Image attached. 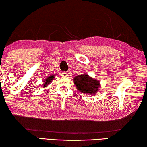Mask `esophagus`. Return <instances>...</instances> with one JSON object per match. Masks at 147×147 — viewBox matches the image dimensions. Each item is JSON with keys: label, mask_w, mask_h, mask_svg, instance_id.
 <instances>
[{"label": "esophagus", "mask_w": 147, "mask_h": 147, "mask_svg": "<svg viewBox=\"0 0 147 147\" xmlns=\"http://www.w3.org/2000/svg\"><path fill=\"white\" fill-rule=\"evenodd\" d=\"M61 75H62V76H63V77H68V74H67L66 72H62Z\"/></svg>", "instance_id": "1"}]
</instances>
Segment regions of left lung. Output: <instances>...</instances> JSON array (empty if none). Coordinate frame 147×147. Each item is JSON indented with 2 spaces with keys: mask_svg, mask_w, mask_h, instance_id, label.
Wrapping results in <instances>:
<instances>
[{
  "mask_svg": "<svg viewBox=\"0 0 147 147\" xmlns=\"http://www.w3.org/2000/svg\"><path fill=\"white\" fill-rule=\"evenodd\" d=\"M74 81L77 89L80 92L85 93L86 94H95L100 87L99 81L90 78L86 74L76 76L74 78Z\"/></svg>",
  "mask_w": 147,
  "mask_h": 147,
  "instance_id": "8db88e82",
  "label": "left lung"
}]
</instances>
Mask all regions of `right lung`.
<instances>
[{
	"mask_svg": "<svg viewBox=\"0 0 147 147\" xmlns=\"http://www.w3.org/2000/svg\"><path fill=\"white\" fill-rule=\"evenodd\" d=\"M54 76H55L54 75H53V76L51 75V76H49V77H47V78L45 79V80L44 81V86H47V85H49L50 81H51L52 79H53Z\"/></svg>",
	"mask_w": 147,
	"mask_h": 147,
	"instance_id": "1",
	"label": "right lung"
}]
</instances>
